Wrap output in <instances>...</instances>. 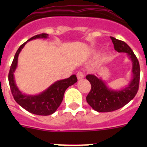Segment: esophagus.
Segmentation results:
<instances>
[{
	"mask_svg": "<svg viewBox=\"0 0 147 147\" xmlns=\"http://www.w3.org/2000/svg\"><path fill=\"white\" fill-rule=\"evenodd\" d=\"M76 76H77L78 80H81L84 78V74H83V73L82 71H79L77 73V74H76Z\"/></svg>",
	"mask_w": 147,
	"mask_h": 147,
	"instance_id": "34e87169",
	"label": "esophagus"
}]
</instances>
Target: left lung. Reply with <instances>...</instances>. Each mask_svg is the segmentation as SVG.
I'll use <instances>...</instances> for the list:
<instances>
[{"mask_svg":"<svg viewBox=\"0 0 147 147\" xmlns=\"http://www.w3.org/2000/svg\"><path fill=\"white\" fill-rule=\"evenodd\" d=\"M114 49L119 53H126L132 62V79L128 85L121 89L109 88L101 77L88 74L86 79L90 82L91 90L86 97L87 102L94 110L100 113L112 112L120 109L136 96L140 80V65L137 57L126 42L110 37Z\"/></svg>","mask_w":147,"mask_h":147,"instance_id":"obj_1","label":"left lung"}]
</instances>
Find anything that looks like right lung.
I'll return each instance as SVG.
<instances>
[{
  "instance_id": "1",
  "label": "right lung",
  "mask_w": 147,
  "mask_h": 147,
  "mask_svg": "<svg viewBox=\"0 0 147 147\" xmlns=\"http://www.w3.org/2000/svg\"><path fill=\"white\" fill-rule=\"evenodd\" d=\"M48 34L35 35L22 44L17 51L9 73V82L13 97L18 105L31 113L39 115H49L54 113L62 103L65 91L69 86L77 82V78L73 74L67 79L58 80L51 85L47 89L36 95L23 93L19 89L15 82V72L18 67V56L26 44L32 40L47 39Z\"/></svg>"
}]
</instances>
